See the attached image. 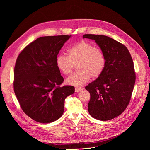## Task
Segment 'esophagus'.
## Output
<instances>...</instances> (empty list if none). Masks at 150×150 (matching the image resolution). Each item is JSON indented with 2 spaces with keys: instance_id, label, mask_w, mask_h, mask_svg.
Listing matches in <instances>:
<instances>
[{
  "instance_id": "esophagus-1",
  "label": "esophagus",
  "mask_w": 150,
  "mask_h": 150,
  "mask_svg": "<svg viewBox=\"0 0 150 150\" xmlns=\"http://www.w3.org/2000/svg\"><path fill=\"white\" fill-rule=\"evenodd\" d=\"M83 89H84L83 88H75V92H80L81 91H83Z\"/></svg>"
}]
</instances>
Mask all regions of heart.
Wrapping results in <instances>:
<instances>
[{
  "instance_id": "heart-1",
  "label": "heart",
  "mask_w": 150,
  "mask_h": 150,
  "mask_svg": "<svg viewBox=\"0 0 150 150\" xmlns=\"http://www.w3.org/2000/svg\"><path fill=\"white\" fill-rule=\"evenodd\" d=\"M104 52L87 41H81L68 50V56L58 54L56 58L58 69L64 75H69L78 64V72L69 76L67 84L81 86L89 81L91 76L96 78L103 73L106 66Z\"/></svg>"
}]
</instances>
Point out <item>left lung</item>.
<instances>
[{
	"instance_id": "8db88e82",
	"label": "left lung",
	"mask_w": 150,
	"mask_h": 150,
	"mask_svg": "<svg viewBox=\"0 0 150 150\" xmlns=\"http://www.w3.org/2000/svg\"><path fill=\"white\" fill-rule=\"evenodd\" d=\"M95 41L105 53L103 73L86 86L91 94L89 114L106 121L120 115L128 106L136 81V73L130 53L123 44L104 35H84Z\"/></svg>"
}]
</instances>
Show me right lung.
<instances>
[{"label": "right lung", "instance_id": "right-lung-1", "mask_svg": "<svg viewBox=\"0 0 150 150\" xmlns=\"http://www.w3.org/2000/svg\"><path fill=\"white\" fill-rule=\"evenodd\" d=\"M71 35L40 37L20 53L14 70V91L20 106L29 117L41 123L56 121L64 112L66 98L72 86L64 81L56 58Z\"/></svg>", "mask_w": 150, "mask_h": 150}]
</instances>
